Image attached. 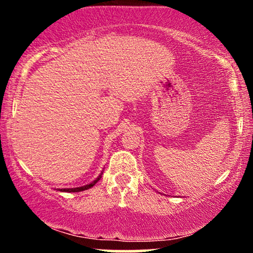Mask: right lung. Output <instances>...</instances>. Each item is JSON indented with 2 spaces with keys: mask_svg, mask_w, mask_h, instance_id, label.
<instances>
[{
  "mask_svg": "<svg viewBox=\"0 0 253 253\" xmlns=\"http://www.w3.org/2000/svg\"><path fill=\"white\" fill-rule=\"evenodd\" d=\"M101 177H102V175H100L97 177L96 179H95L94 182L92 183H90V184H86V185H84V187H80V188H71V189H60V191H68V193H78V191H83V190H86V189H89V188H91L92 185H95L96 184V183L100 181V178Z\"/></svg>",
  "mask_w": 253,
  "mask_h": 253,
  "instance_id": "right-lung-1",
  "label": "right lung"
}]
</instances>
